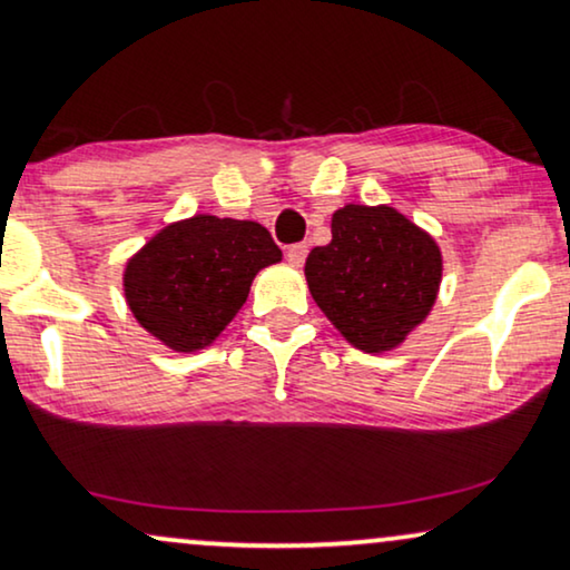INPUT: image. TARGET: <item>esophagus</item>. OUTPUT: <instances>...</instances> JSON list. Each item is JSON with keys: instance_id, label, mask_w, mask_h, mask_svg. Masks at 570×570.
Wrapping results in <instances>:
<instances>
[{"instance_id": "1", "label": "esophagus", "mask_w": 570, "mask_h": 570, "mask_svg": "<svg viewBox=\"0 0 570 570\" xmlns=\"http://www.w3.org/2000/svg\"><path fill=\"white\" fill-rule=\"evenodd\" d=\"M306 254H308V246L306 244H295L287 248V262L293 264V267H303V262H306Z\"/></svg>"}]
</instances>
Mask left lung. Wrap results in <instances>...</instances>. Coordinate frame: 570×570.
<instances>
[{
	"mask_svg": "<svg viewBox=\"0 0 570 570\" xmlns=\"http://www.w3.org/2000/svg\"><path fill=\"white\" fill-rule=\"evenodd\" d=\"M311 298L363 353L396 350L439 298L443 256L431 233L389 205H345L332 240L306 259Z\"/></svg>",
	"mask_w": 570,
	"mask_h": 570,
	"instance_id": "1",
	"label": "left lung"
}]
</instances>
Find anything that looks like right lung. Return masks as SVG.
<instances>
[{"label": "right lung", "instance_id": "1", "mask_svg": "<svg viewBox=\"0 0 570 570\" xmlns=\"http://www.w3.org/2000/svg\"><path fill=\"white\" fill-rule=\"evenodd\" d=\"M283 262L254 220L194 215L168 223L124 264V298L147 334L174 353H199L220 337L254 277Z\"/></svg>", "mask_w": 570, "mask_h": 570}]
</instances>
